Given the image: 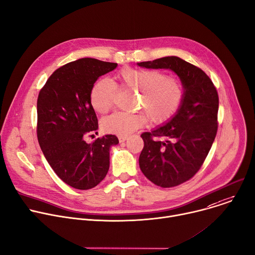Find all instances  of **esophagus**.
<instances>
[{"mask_svg":"<svg viewBox=\"0 0 255 255\" xmlns=\"http://www.w3.org/2000/svg\"><path fill=\"white\" fill-rule=\"evenodd\" d=\"M118 138H119V141L120 142H124V141H126L128 139V136L127 135H120Z\"/></svg>","mask_w":255,"mask_h":255,"instance_id":"esophagus-1","label":"esophagus"}]
</instances>
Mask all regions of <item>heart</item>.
<instances>
[{
    "label": "heart",
    "instance_id": "obj_1",
    "mask_svg": "<svg viewBox=\"0 0 255 255\" xmlns=\"http://www.w3.org/2000/svg\"><path fill=\"white\" fill-rule=\"evenodd\" d=\"M123 88L140 92L139 109L144 114L117 112L102 122L109 133L128 134L150 121L155 125L165 124L179 112L185 98L182 81L168 76L156 69L124 67L118 73ZM118 88L107 78L99 80L90 92L92 108L100 114L110 111L116 100Z\"/></svg>",
    "mask_w": 255,
    "mask_h": 255
}]
</instances>
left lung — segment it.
Here are the masks:
<instances>
[{
    "label": "left lung",
    "mask_w": 255,
    "mask_h": 255,
    "mask_svg": "<svg viewBox=\"0 0 255 255\" xmlns=\"http://www.w3.org/2000/svg\"><path fill=\"white\" fill-rule=\"evenodd\" d=\"M138 66L171 69L184 84L179 112L166 125L141 134L144 146L139 155L140 170L149 181L163 188L175 187L199 171L211 150L218 131V91L204 71L179 57Z\"/></svg>",
    "instance_id": "8db88e82"
}]
</instances>
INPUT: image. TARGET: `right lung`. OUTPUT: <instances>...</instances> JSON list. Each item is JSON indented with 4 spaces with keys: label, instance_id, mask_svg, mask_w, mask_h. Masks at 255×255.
<instances>
[{
    "label": "right lung",
    "instance_id": "obj_1",
    "mask_svg": "<svg viewBox=\"0 0 255 255\" xmlns=\"http://www.w3.org/2000/svg\"><path fill=\"white\" fill-rule=\"evenodd\" d=\"M117 63L83 58L68 63L49 77L37 98V140L48 163L69 186L79 190L96 187L108 174L110 148L119 143L108 134L87 143L98 133L90 92L102 75Z\"/></svg>",
    "mask_w": 255,
    "mask_h": 255
}]
</instances>
